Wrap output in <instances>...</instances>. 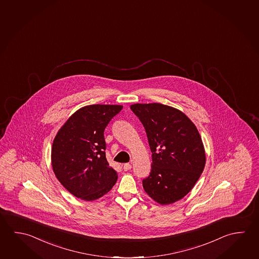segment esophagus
Returning a JSON list of instances; mask_svg holds the SVG:
<instances>
[{"label":"esophagus","instance_id":"1","mask_svg":"<svg viewBox=\"0 0 259 259\" xmlns=\"http://www.w3.org/2000/svg\"><path fill=\"white\" fill-rule=\"evenodd\" d=\"M123 168L124 171H128V170H130V169H131L132 164L129 163H124V164H123Z\"/></svg>","mask_w":259,"mask_h":259}]
</instances>
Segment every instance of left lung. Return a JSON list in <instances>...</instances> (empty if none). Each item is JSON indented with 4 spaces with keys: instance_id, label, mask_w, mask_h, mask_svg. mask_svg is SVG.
I'll list each match as a JSON object with an SVG mask.
<instances>
[{
    "instance_id": "1",
    "label": "left lung",
    "mask_w": 259,
    "mask_h": 259,
    "mask_svg": "<svg viewBox=\"0 0 259 259\" xmlns=\"http://www.w3.org/2000/svg\"><path fill=\"white\" fill-rule=\"evenodd\" d=\"M132 111L145 127L152 168L143 187L161 204L182 199L204 170L205 154L199 133L181 111L168 105L136 104Z\"/></svg>"
}]
</instances>
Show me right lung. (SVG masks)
<instances>
[{
  "label": "right lung",
  "instance_id": "obj_1",
  "mask_svg": "<svg viewBox=\"0 0 259 259\" xmlns=\"http://www.w3.org/2000/svg\"><path fill=\"white\" fill-rule=\"evenodd\" d=\"M122 105H93L76 111L55 136L52 165L60 183L78 198L98 199L117 180L105 156L104 132Z\"/></svg>",
  "mask_w": 259,
  "mask_h": 259
}]
</instances>
